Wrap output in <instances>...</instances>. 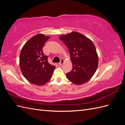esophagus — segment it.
Returning <instances> with one entry per match:
<instances>
[{
  "mask_svg": "<svg viewBox=\"0 0 125 125\" xmlns=\"http://www.w3.org/2000/svg\"><path fill=\"white\" fill-rule=\"evenodd\" d=\"M64 62H65V61H64V60L63 59H61V60H60V62L59 63V65L60 66H62V64L64 63Z\"/></svg>",
  "mask_w": 125,
  "mask_h": 125,
  "instance_id": "esophagus-1",
  "label": "esophagus"
}]
</instances>
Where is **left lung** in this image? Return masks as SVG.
Returning a JSON list of instances; mask_svg holds the SVG:
<instances>
[{
	"label": "left lung",
	"mask_w": 125,
	"mask_h": 125,
	"mask_svg": "<svg viewBox=\"0 0 125 125\" xmlns=\"http://www.w3.org/2000/svg\"><path fill=\"white\" fill-rule=\"evenodd\" d=\"M59 39L68 48L73 64L71 71L66 74L67 79L75 85L89 81L99 64V56L92 41L77 32L60 35Z\"/></svg>",
	"instance_id": "obj_1"
}]
</instances>
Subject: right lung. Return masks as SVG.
<instances>
[{
	"label": "right lung",
	"instance_id": "right-lung-1",
	"mask_svg": "<svg viewBox=\"0 0 125 125\" xmlns=\"http://www.w3.org/2000/svg\"><path fill=\"white\" fill-rule=\"evenodd\" d=\"M50 36L38 34L29 40L20 52L19 65L24 78L32 84L44 85L51 80L55 66L49 63L42 48Z\"/></svg>",
	"mask_w": 125,
	"mask_h": 125
}]
</instances>
